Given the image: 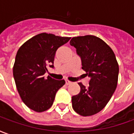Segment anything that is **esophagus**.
<instances>
[{"instance_id":"esophagus-1","label":"esophagus","mask_w":134,"mask_h":134,"mask_svg":"<svg viewBox=\"0 0 134 134\" xmlns=\"http://www.w3.org/2000/svg\"><path fill=\"white\" fill-rule=\"evenodd\" d=\"M66 85L71 84V82L69 81H68V80H66Z\"/></svg>"}]
</instances>
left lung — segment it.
I'll use <instances>...</instances> for the list:
<instances>
[{"mask_svg":"<svg viewBox=\"0 0 134 134\" xmlns=\"http://www.w3.org/2000/svg\"><path fill=\"white\" fill-rule=\"evenodd\" d=\"M70 45L76 49L82 69L90 78L86 88L72 96V107L77 114L89 116L97 114L108 103L116 88L119 65L114 51L103 40L95 36L74 37Z\"/></svg>","mask_w":134,"mask_h":134,"instance_id":"left-lung-1","label":"left lung"}]
</instances>
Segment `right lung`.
I'll use <instances>...</instances> for the list:
<instances>
[{
  "label": "right lung",
  "mask_w": 134,
  "mask_h": 134,
  "mask_svg": "<svg viewBox=\"0 0 134 134\" xmlns=\"http://www.w3.org/2000/svg\"><path fill=\"white\" fill-rule=\"evenodd\" d=\"M71 39L43 33L34 36L18 49L13 66V77L23 102L36 112L51 107L58 90L64 80H55L44 74L48 66L53 68L55 52Z\"/></svg>",
  "instance_id": "add662e5"
}]
</instances>
